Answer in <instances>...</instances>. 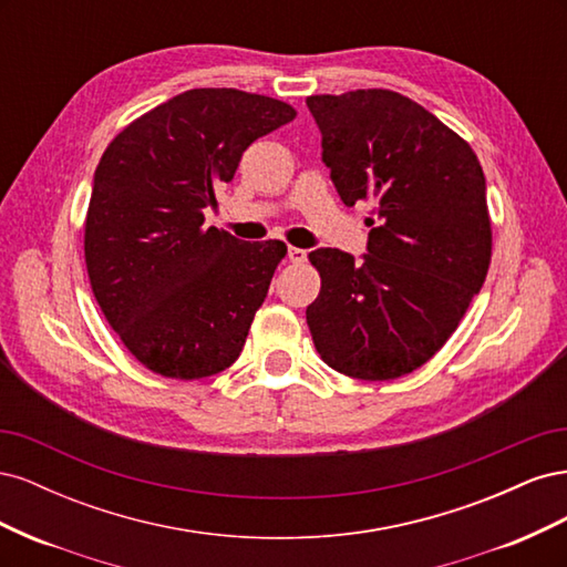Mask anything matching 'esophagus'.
Listing matches in <instances>:
<instances>
[{"label":"esophagus","instance_id":"1","mask_svg":"<svg viewBox=\"0 0 567 567\" xmlns=\"http://www.w3.org/2000/svg\"><path fill=\"white\" fill-rule=\"evenodd\" d=\"M288 260H290V262H296V265H300V262H305V260H307V252H305L302 248L288 246Z\"/></svg>","mask_w":567,"mask_h":567}]
</instances>
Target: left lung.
<instances>
[{
    "label": "left lung",
    "mask_w": 567,
    "mask_h": 567,
    "mask_svg": "<svg viewBox=\"0 0 567 567\" xmlns=\"http://www.w3.org/2000/svg\"><path fill=\"white\" fill-rule=\"evenodd\" d=\"M321 161L346 205L375 203L367 252L317 248L307 307L315 348L359 381L423 367L456 331L492 257L487 186L473 148L390 90L307 96Z\"/></svg>",
    "instance_id": "left-lung-1"
}]
</instances>
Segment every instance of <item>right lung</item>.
Here are the masks:
<instances>
[{
	"instance_id": "right-lung-1",
	"label": "right lung",
	"mask_w": 567,
	"mask_h": 567,
	"mask_svg": "<svg viewBox=\"0 0 567 567\" xmlns=\"http://www.w3.org/2000/svg\"><path fill=\"white\" fill-rule=\"evenodd\" d=\"M296 109L241 90H188L136 117L101 156L84 221L94 298L125 348L165 379L229 369L267 298L284 241L203 227L244 151Z\"/></svg>"
}]
</instances>
